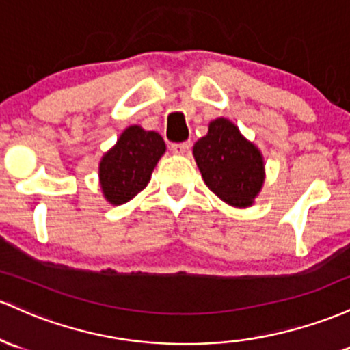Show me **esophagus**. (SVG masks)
I'll use <instances>...</instances> for the list:
<instances>
[{
	"label": "esophagus",
	"instance_id": "obj_1",
	"mask_svg": "<svg viewBox=\"0 0 350 350\" xmlns=\"http://www.w3.org/2000/svg\"><path fill=\"white\" fill-rule=\"evenodd\" d=\"M190 147H191L190 140H187V142H174L170 145V148L175 152V154H187V152L190 150Z\"/></svg>",
	"mask_w": 350,
	"mask_h": 350
}]
</instances>
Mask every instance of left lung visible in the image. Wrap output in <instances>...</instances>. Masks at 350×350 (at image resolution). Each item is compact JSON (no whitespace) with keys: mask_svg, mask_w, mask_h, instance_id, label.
Listing matches in <instances>:
<instances>
[{"mask_svg":"<svg viewBox=\"0 0 350 350\" xmlns=\"http://www.w3.org/2000/svg\"><path fill=\"white\" fill-rule=\"evenodd\" d=\"M203 180L213 193L234 206H248L262 185V157L234 124L217 119L193 147Z\"/></svg>","mask_w":350,"mask_h":350,"instance_id":"obj_1","label":"left lung"}]
</instances>
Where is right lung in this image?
<instances>
[{
	"label": "right lung",
	"mask_w": 350,
	"mask_h": 350,
	"mask_svg": "<svg viewBox=\"0 0 350 350\" xmlns=\"http://www.w3.org/2000/svg\"><path fill=\"white\" fill-rule=\"evenodd\" d=\"M163 152L165 142L157 132H147L139 125L125 129L99 167L105 198L112 205H122L142 191Z\"/></svg>",
	"instance_id": "1"
}]
</instances>
